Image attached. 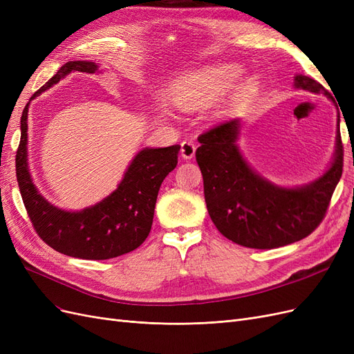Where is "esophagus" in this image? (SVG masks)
I'll return each mask as SVG.
<instances>
[{
	"label": "esophagus",
	"mask_w": 354,
	"mask_h": 354,
	"mask_svg": "<svg viewBox=\"0 0 354 354\" xmlns=\"http://www.w3.org/2000/svg\"><path fill=\"white\" fill-rule=\"evenodd\" d=\"M195 151H196V146L192 143V142L185 140L183 143H181L180 152H181V156H183L185 159H192V158H194L195 156Z\"/></svg>",
	"instance_id": "esophagus-1"
}]
</instances>
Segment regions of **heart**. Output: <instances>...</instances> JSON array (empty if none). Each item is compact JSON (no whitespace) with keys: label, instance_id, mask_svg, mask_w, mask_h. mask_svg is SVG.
Returning <instances> with one entry per match:
<instances>
[{"label":"heart","instance_id":"heart-1","mask_svg":"<svg viewBox=\"0 0 354 354\" xmlns=\"http://www.w3.org/2000/svg\"><path fill=\"white\" fill-rule=\"evenodd\" d=\"M241 69L236 66H217L201 72L192 78L181 91V104L189 109L203 108L229 88L239 78ZM255 81L251 78L242 84V90H251Z\"/></svg>","mask_w":354,"mask_h":354}]
</instances>
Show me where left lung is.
I'll use <instances>...</instances> for the list:
<instances>
[{
    "mask_svg": "<svg viewBox=\"0 0 354 354\" xmlns=\"http://www.w3.org/2000/svg\"><path fill=\"white\" fill-rule=\"evenodd\" d=\"M294 84L297 88L324 93L335 103L313 78L297 75ZM239 128V120H229L198 137L196 160L212 223L223 236L246 248L272 250L304 239L325 218L342 174L339 131L334 160L322 177L301 187H279L246 164L236 145Z\"/></svg>",
    "mask_w": 354,
    "mask_h": 354,
    "instance_id": "8db88e82",
    "label": "left lung"
}]
</instances>
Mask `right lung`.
<instances>
[{
  "instance_id": "obj_1",
  "label": "right lung",
  "mask_w": 354,
  "mask_h": 354,
  "mask_svg": "<svg viewBox=\"0 0 354 354\" xmlns=\"http://www.w3.org/2000/svg\"><path fill=\"white\" fill-rule=\"evenodd\" d=\"M94 62H68L30 99L71 72L94 73ZM28 106L20 118L16 176L25 208L38 236L53 250L75 259L108 260L140 246L152 229L155 203L164 178L177 165L180 146L143 149L125 171L118 189L82 211H65L41 196L28 169Z\"/></svg>"
}]
</instances>
